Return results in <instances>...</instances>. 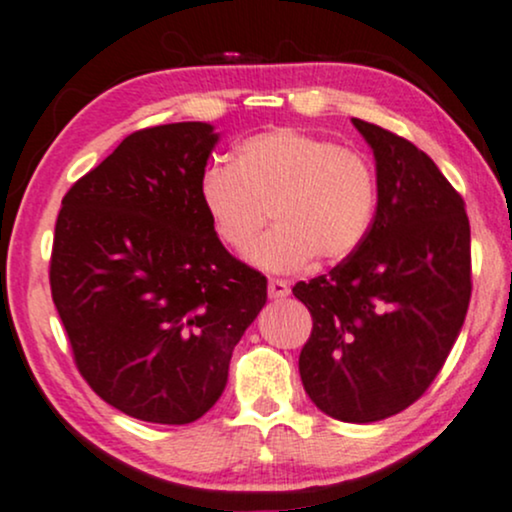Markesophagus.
I'll return each mask as SVG.
<instances>
[{"label":"esophagus","instance_id":"1","mask_svg":"<svg viewBox=\"0 0 512 512\" xmlns=\"http://www.w3.org/2000/svg\"><path fill=\"white\" fill-rule=\"evenodd\" d=\"M267 291L272 300H283V298H288V293H291V283H288L286 279H269Z\"/></svg>","mask_w":512,"mask_h":512}]
</instances>
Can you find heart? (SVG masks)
Listing matches in <instances>:
<instances>
[{"mask_svg": "<svg viewBox=\"0 0 512 512\" xmlns=\"http://www.w3.org/2000/svg\"><path fill=\"white\" fill-rule=\"evenodd\" d=\"M200 205L214 238L245 252L269 219L250 260L267 272H293L312 257L334 264L360 248L377 209V181L362 155L293 128L252 135L231 164L202 171Z\"/></svg>", "mask_w": 512, "mask_h": 512, "instance_id": "obj_1", "label": "heart"}]
</instances>
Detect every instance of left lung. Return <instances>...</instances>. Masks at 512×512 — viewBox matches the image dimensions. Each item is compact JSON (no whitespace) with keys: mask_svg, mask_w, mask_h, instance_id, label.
<instances>
[{"mask_svg":"<svg viewBox=\"0 0 512 512\" xmlns=\"http://www.w3.org/2000/svg\"><path fill=\"white\" fill-rule=\"evenodd\" d=\"M377 159L367 238L329 274L298 281L312 315L300 379L319 410L377 422L432 386L472 295L470 219L439 166L410 140L353 119Z\"/></svg>","mask_w":512,"mask_h":512,"instance_id":"left-lung-1","label":"left lung"}]
</instances>
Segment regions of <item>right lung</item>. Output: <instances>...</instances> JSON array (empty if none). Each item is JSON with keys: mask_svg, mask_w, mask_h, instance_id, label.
Listing matches in <instances>:
<instances>
[{"mask_svg": "<svg viewBox=\"0 0 512 512\" xmlns=\"http://www.w3.org/2000/svg\"><path fill=\"white\" fill-rule=\"evenodd\" d=\"M217 140L202 121L135 131L61 200L52 300L80 377L135 420H200L267 303V279L214 238L200 205Z\"/></svg>", "mask_w": 512, "mask_h": 512, "instance_id": "right-lung-1", "label": "right lung"}]
</instances>
